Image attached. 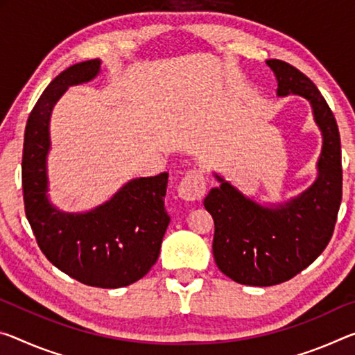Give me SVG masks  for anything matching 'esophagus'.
Returning a JSON list of instances; mask_svg holds the SVG:
<instances>
[{"label":"esophagus","instance_id":"esophagus-1","mask_svg":"<svg viewBox=\"0 0 355 355\" xmlns=\"http://www.w3.org/2000/svg\"><path fill=\"white\" fill-rule=\"evenodd\" d=\"M178 198L187 200V202H194L199 200L202 196L205 194V180L200 172L193 171L187 173L182 178V182L178 184Z\"/></svg>","mask_w":355,"mask_h":355}]
</instances>
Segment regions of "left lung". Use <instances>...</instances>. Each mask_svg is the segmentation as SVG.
Returning a JSON list of instances; mask_svg holds the SVG:
<instances>
[{
    "mask_svg": "<svg viewBox=\"0 0 355 355\" xmlns=\"http://www.w3.org/2000/svg\"><path fill=\"white\" fill-rule=\"evenodd\" d=\"M277 96L308 101L322 136L318 177L299 196L278 204H261L213 172L204 205L215 221L213 256L218 268L240 284L275 286L294 278L325 250L334 234L343 189L341 144L335 116L318 87L294 66L267 60Z\"/></svg>",
    "mask_w": 355,
    "mask_h": 355,
    "instance_id": "1",
    "label": "left lung"
}]
</instances>
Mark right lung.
Here are the masks:
<instances>
[{
    "label": "right lung",
    "instance_id": "obj_1",
    "mask_svg": "<svg viewBox=\"0 0 355 355\" xmlns=\"http://www.w3.org/2000/svg\"><path fill=\"white\" fill-rule=\"evenodd\" d=\"M101 60L67 67L37 99L25 128L21 184L25 213L41 251L61 272L87 286L125 288L144 278L159 256L171 223L164 207L168 173L129 180L88 211L60 210L49 199L50 118L67 88L92 82Z\"/></svg>",
    "mask_w": 355,
    "mask_h": 355
}]
</instances>
